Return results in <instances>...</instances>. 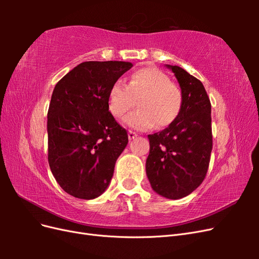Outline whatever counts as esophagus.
<instances>
[{
  "label": "esophagus",
  "instance_id": "esophagus-1",
  "mask_svg": "<svg viewBox=\"0 0 259 259\" xmlns=\"http://www.w3.org/2000/svg\"><path fill=\"white\" fill-rule=\"evenodd\" d=\"M137 137V134L135 132H133V131H128V139L130 140H132V139H134V138H136Z\"/></svg>",
  "mask_w": 259,
  "mask_h": 259
}]
</instances>
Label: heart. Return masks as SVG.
Here are the masks:
<instances>
[{
  "instance_id": "1",
  "label": "heart",
  "mask_w": 259,
  "mask_h": 259,
  "mask_svg": "<svg viewBox=\"0 0 259 259\" xmlns=\"http://www.w3.org/2000/svg\"><path fill=\"white\" fill-rule=\"evenodd\" d=\"M138 104V109L124 117L127 126L147 131L155 124L166 127L183 107V94L167 74L155 68H143L133 73L128 84L116 80L108 93V108L115 117L123 116Z\"/></svg>"
}]
</instances>
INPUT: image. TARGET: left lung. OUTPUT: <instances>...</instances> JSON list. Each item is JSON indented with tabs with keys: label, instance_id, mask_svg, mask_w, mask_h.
I'll return each mask as SVG.
<instances>
[{
	"label": "left lung",
	"instance_id": "1",
	"mask_svg": "<svg viewBox=\"0 0 259 259\" xmlns=\"http://www.w3.org/2000/svg\"><path fill=\"white\" fill-rule=\"evenodd\" d=\"M165 67L178 81L183 107L166 128L148 135L150 151L146 174L154 192L178 200L189 195L205 178L213 147L211 107L201 81L178 66Z\"/></svg>",
	"mask_w": 259,
	"mask_h": 259
}]
</instances>
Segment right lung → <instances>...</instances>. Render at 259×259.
Wrapping results in <instances>:
<instances>
[{
    "instance_id": "add662e5",
    "label": "right lung",
    "mask_w": 259,
    "mask_h": 259,
    "mask_svg": "<svg viewBox=\"0 0 259 259\" xmlns=\"http://www.w3.org/2000/svg\"><path fill=\"white\" fill-rule=\"evenodd\" d=\"M133 67L127 61H85L56 84L48 112L49 164L59 186L74 198L100 197L127 133L109 112L108 93Z\"/></svg>"
}]
</instances>
